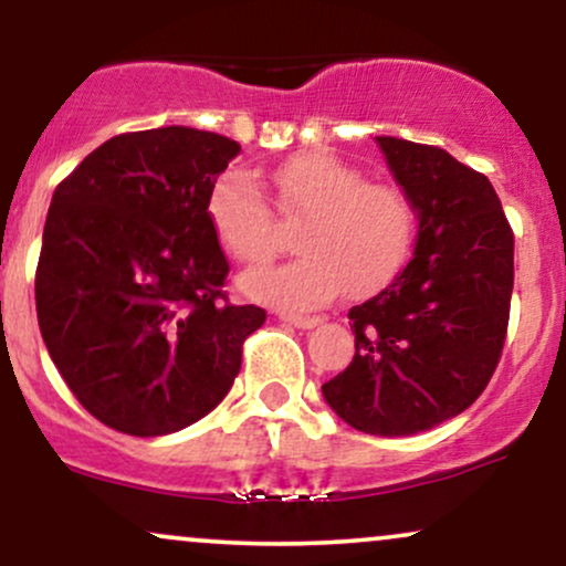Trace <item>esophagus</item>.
<instances>
[{
  "label": "esophagus",
  "mask_w": 566,
  "mask_h": 566,
  "mask_svg": "<svg viewBox=\"0 0 566 566\" xmlns=\"http://www.w3.org/2000/svg\"><path fill=\"white\" fill-rule=\"evenodd\" d=\"M279 319H282V322H287V324H292V327H301V329H311V327H316V324L322 322L319 316L292 314V311H282V314H279Z\"/></svg>",
  "instance_id": "obj_1"
}]
</instances>
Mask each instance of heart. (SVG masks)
Listing matches in <instances>:
<instances>
[{"instance_id": "obj_1", "label": "heart", "mask_w": 566, "mask_h": 566, "mask_svg": "<svg viewBox=\"0 0 566 566\" xmlns=\"http://www.w3.org/2000/svg\"><path fill=\"white\" fill-rule=\"evenodd\" d=\"M279 212L301 223V258L279 269L252 271L242 290L263 303L316 308L386 287L405 269L418 237V212L399 186L369 184L359 167L333 154H301L274 172ZM207 216L220 244L239 263L261 265L282 250L284 231L261 184L231 167L210 188Z\"/></svg>"}]
</instances>
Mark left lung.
Here are the masks:
<instances>
[{
	"label": "left lung",
	"mask_w": 566,
	"mask_h": 566,
	"mask_svg": "<svg viewBox=\"0 0 566 566\" xmlns=\"http://www.w3.org/2000/svg\"><path fill=\"white\" fill-rule=\"evenodd\" d=\"M418 212L412 261L354 305V361L322 386L327 405L373 437H412L469 409L509 329L513 231L486 175L444 148L378 138Z\"/></svg>",
	"instance_id": "1"
}]
</instances>
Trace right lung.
Wrapping results in <instances>:
<instances>
[{"label": "right lung", "mask_w": 566, "mask_h": 566, "mask_svg": "<svg viewBox=\"0 0 566 566\" xmlns=\"http://www.w3.org/2000/svg\"><path fill=\"white\" fill-rule=\"evenodd\" d=\"M237 140L193 127L125 133L61 180L44 220L36 319L71 394L129 437L197 423L231 391L265 322L233 305L207 216Z\"/></svg>", "instance_id": "obj_1"}]
</instances>
